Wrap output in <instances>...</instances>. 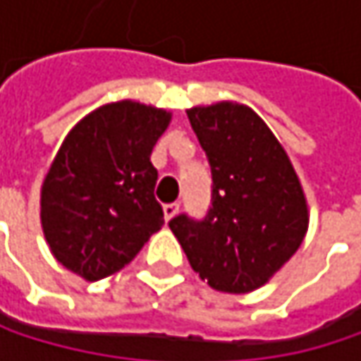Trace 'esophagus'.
Instances as JSON below:
<instances>
[{"mask_svg": "<svg viewBox=\"0 0 361 361\" xmlns=\"http://www.w3.org/2000/svg\"><path fill=\"white\" fill-rule=\"evenodd\" d=\"M180 211V204L178 202H171V204H165L163 207V213H165V221H171Z\"/></svg>", "mask_w": 361, "mask_h": 361, "instance_id": "1", "label": "esophagus"}]
</instances>
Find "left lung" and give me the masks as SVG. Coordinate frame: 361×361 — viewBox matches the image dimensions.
<instances>
[{
	"label": "left lung",
	"instance_id": "left-lung-1",
	"mask_svg": "<svg viewBox=\"0 0 361 361\" xmlns=\"http://www.w3.org/2000/svg\"><path fill=\"white\" fill-rule=\"evenodd\" d=\"M209 157L213 207L202 221H169L192 269L211 288L245 295L261 288L297 252L310 228L299 176L265 121L247 104L185 110Z\"/></svg>",
	"mask_w": 361,
	"mask_h": 361
}]
</instances>
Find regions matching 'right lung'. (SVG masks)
<instances>
[{"mask_svg":"<svg viewBox=\"0 0 361 361\" xmlns=\"http://www.w3.org/2000/svg\"><path fill=\"white\" fill-rule=\"evenodd\" d=\"M169 123V110L118 100L85 114L58 148L41 183V230L83 280L123 269L163 228L150 154Z\"/></svg>","mask_w":361,"mask_h":361,"instance_id":"add662e5","label":"right lung"}]
</instances>
